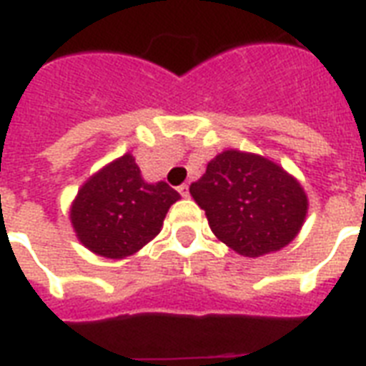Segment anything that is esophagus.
I'll list each match as a JSON object with an SVG mask.
<instances>
[{"mask_svg": "<svg viewBox=\"0 0 366 366\" xmlns=\"http://www.w3.org/2000/svg\"><path fill=\"white\" fill-rule=\"evenodd\" d=\"M178 194L182 195V197H189V186H188V184H182V186H178Z\"/></svg>", "mask_w": 366, "mask_h": 366, "instance_id": "obj_1", "label": "esophagus"}]
</instances>
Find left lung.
<instances>
[{"instance_id":"obj_1","label":"left lung","mask_w":366,"mask_h":366,"mask_svg":"<svg viewBox=\"0 0 366 366\" xmlns=\"http://www.w3.org/2000/svg\"><path fill=\"white\" fill-rule=\"evenodd\" d=\"M218 239L237 254L277 252L300 234L307 214L302 184L264 155L224 149L189 186Z\"/></svg>"}]
</instances>
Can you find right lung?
<instances>
[{
	"label": "right lung",
	"mask_w": 366,
	"mask_h": 366,
	"mask_svg": "<svg viewBox=\"0 0 366 366\" xmlns=\"http://www.w3.org/2000/svg\"><path fill=\"white\" fill-rule=\"evenodd\" d=\"M178 199L180 194L163 180L146 182L134 157L125 154L83 182L71 201L70 222L85 249L122 260L159 234Z\"/></svg>",
	"instance_id": "right-lung-1"
}]
</instances>
